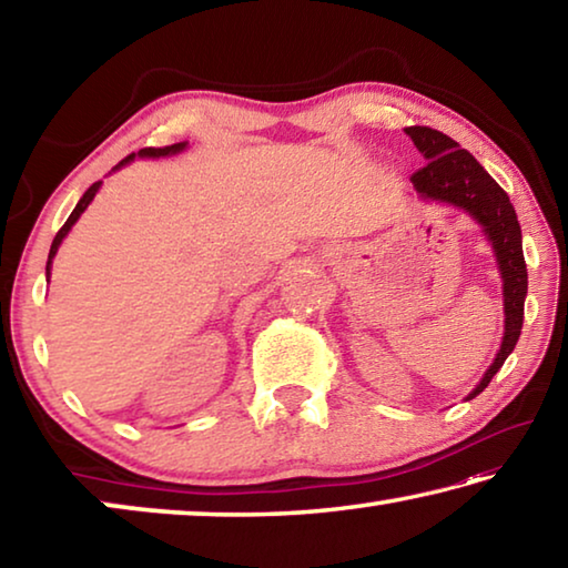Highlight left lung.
Here are the masks:
<instances>
[{
    "mask_svg": "<svg viewBox=\"0 0 568 568\" xmlns=\"http://www.w3.org/2000/svg\"><path fill=\"white\" fill-rule=\"evenodd\" d=\"M406 134L420 155L428 160L426 165L410 175L418 197L454 205L474 217L494 247L498 273H501L504 281V341L484 378L468 393L466 400H470L501 371L504 361L511 355L518 335H521L524 301L528 291L521 225H518L516 210L504 187L478 165V160L468 150H460L456 140H450L448 134L438 130L420 128V124L406 128Z\"/></svg>",
    "mask_w": 568,
    "mask_h": 568,
    "instance_id": "left-lung-1",
    "label": "left lung"
}]
</instances>
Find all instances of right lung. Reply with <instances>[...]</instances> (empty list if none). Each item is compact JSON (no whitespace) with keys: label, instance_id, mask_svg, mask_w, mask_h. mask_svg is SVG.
I'll use <instances>...</instances> for the list:
<instances>
[{"label":"right lung","instance_id":"1","mask_svg":"<svg viewBox=\"0 0 568 568\" xmlns=\"http://www.w3.org/2000/svg\"><path fill=\"white\" fill-rule=\"evenodd\" d=\"M185 148H187V142H175V145H168V148H142L140 152H132V155H128V158H124L122 162H118V165H114L112 170H120L122 165H130V162H132L134 158H168V155H178V152H182ZM100 185H102V182H94V185H90V190L84 192V195L80 197V203H77V207L72 210V215L67 217V223L60 227V233L54 235V240H52V247H50V257H47V277H50L52 257L57 255V250H60L62 240L67 237V233H70V230H72V225L77 223V220H80V215L84 213V210H88V205L92 203V197L98 195Z\"/></svg>","mask_w":568,"mask_h":568}]
</instances>
